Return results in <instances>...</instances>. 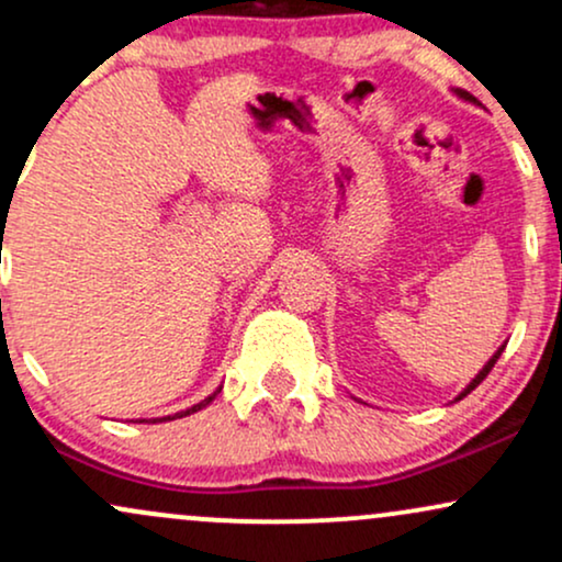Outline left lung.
Here are the masks:
<instances>
[{"label":"left lung","mask_w":562,"mask_h":562,"mask_svg":"<svg viewBox=\"0 0 562 562\" xmlns=\"http://www.w3.org/2000/svg\"><path fill=\"white\" fill-rule=\"evenodd\" d=\"M454 94H457V97H460V100H465V102H473V105H479V102H475V100H473V97H470L468 92H462V89H457V92H454ZM502 351H505V346H499V348H496V351H494V357H492V359H488V362H486V364H483V370H481V372H479V375H475L473 380H470V383L465 385V389H462V391H460V396H457V398H454V402H460V398H465L470 391H473V389H479V385L483 383V378H486V375H488V372H492V367L496 364V359H499V357H502Z\"/></svg>","instance_id":"8db88e82"}]
</instances>
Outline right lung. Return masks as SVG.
Wrapping results in <instances>:
<instances>
[{"label": "right lung", "instance_id": "obj_1", "mask_svg": "<svg viewBox=\"0 0 562 562\" xmlns=\"http://www.w3.org/2000/svg\"><path fill=\"white\" fill-rule=\"evenodd\" d=\"M218 393H222V385H218V389L211 393V396H205L203 402H198L195 406H190V409H182V412H177V415H166V417H153V420H137V423H169V420H179V417H187V415H192V412H198V409H203V406H209L211 402H214V398L218 396Z\"/></svg>", "mask_w": 562, "mask_h": 562}]
</instances>
